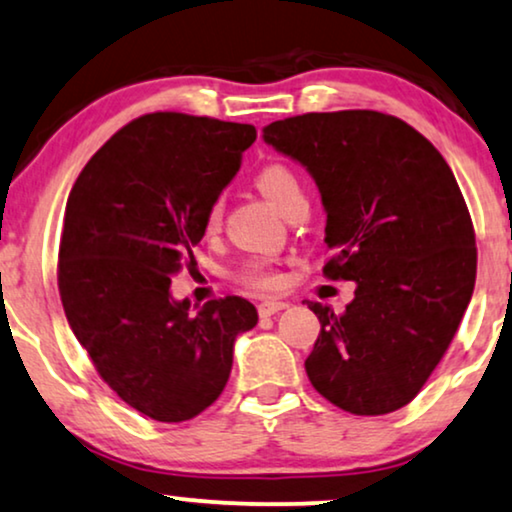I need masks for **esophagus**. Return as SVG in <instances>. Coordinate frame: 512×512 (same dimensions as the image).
Returning a JSON list of instances; mask_svg holds the SVG:
<instances>
[{
    "mask_svg": "<svg viewBox=\"0 0 512 512\" xmlns=\"http://www.w3.org/2000/svg\"><path fill=\"white\" fill-rule=\"evenodd\" d=\"M283 309H288V302H281V299H264V302H260V306H257V311H260L262 318L274 316V313Z\"/></svg>",
    "mask_w": 512,
    "mask_h": 512,
    "instance_id": "esophagus-1",
    "label": "esophagus"
}]
</instances>
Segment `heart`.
<instances>
[{"label":"heart","instance_id":"heart-1","mask_svg":"<svg viewBox=\"0 0 512 512\" xmlns=\"http://www.w3.org/2000/svg\"><path fill=\"white\" fill-rule=\"evenodd\" d=\"M255 185L264 194V199H267L278 213H283L292 201L302 199L304 196L302 182H299L297 173L281 161H271L267 166L257 170ZM220 224H222V203L215 201L210 203V208L206 210L203 229H206L208 234H213V231L220 229ZM238 278H241V283L250 285V288H262V290L281 285V274H278V271L267 262L243 264L241 271H238Z\"/></svg>","mask_w":512,"mask_h":512}]
</instances>
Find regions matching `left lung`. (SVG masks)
I'll return each instance as SVG.
<instances>
[{"mask_svg": "<svg viewBox=\"0 0 512 512\" xmlns=\"http://www.w3.org/2000/svg\"><path fill=\"white\" fill-rule=\"evenodd\" d=\"M264 142L306 166L323 199L330 281H356L344 313L306 302L320 335L311 384L360 417L417 398L470 302L478 248L452 168L419 131L374 109L274 121Z\"/></svg>", "mask_w": 512, "mask_h": 512, "instance_id": "1", "label": "left lung"}]
</instances>
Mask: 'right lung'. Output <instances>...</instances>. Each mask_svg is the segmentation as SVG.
I'll use <instances>...</instances> for the list:
<instances>
[{
    "label": "right lung",
    "instance_id": "add662e5",
    "mask_svg": "<svg viewBox=\"0 0 512 512\" xmlns=\"http://www.w3.org/2000/svg\"><path fill=\"white\" fill-rule=\"evenodd\" d=\"M255 138L250 124L145 114L91 156L67 199L58 250L67 323L102 381L154 421L177 424L213 405L236 337L257 325L243 297L210 299L189 316L192 304L170 295Z\"/></svg>",
    "mask_w": 512,
    "mask_h": 512
}]
</instances>
